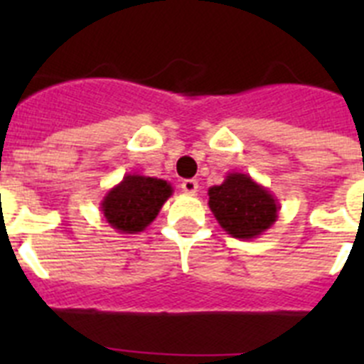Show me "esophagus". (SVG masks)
<instances>
[{"instance_id": "obj_1", "label": "esophagus", "mask_w": 364, "mask_h": 364, "mask_svg": "<svg viewBox=\"0 0 364 364\" xmlns=\"http://www.w3.org/2000/svg\"><path fill=\"white\" fill-rule=\"evenodd\" d=\"M182 191L188 193V195H195V193L198 191V182L193 178L184 180V182H182Z\"/></svg>"}]
</instances>
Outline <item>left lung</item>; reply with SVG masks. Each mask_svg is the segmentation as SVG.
<instances>
[{"label": "left lung", "mask_w": 364, "mask_h": 364, "mask_svg": "<svg viewBox=\"0 0 364 364\" xmlns=\"http://www.w3.org/2000/svg\"><path fill=\"white\" fill-rule=\"evenodd\" d=\"M208 197L222 230L240 240L257 239L268 231L281 210L275 195L244 173H228L220 186L210 188Z\"/></svg>", "instance_id": "left-lung-1"}]
</instances>
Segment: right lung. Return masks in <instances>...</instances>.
I'll return each instance as SVG.
<instances>
[{"label":"right lung","instance_id":"obj_1","mask_svg":"<svg viewBox=\"0 0 364 364\" xmlns=\"http://www.w3.org/2000/svg\"><path fill=\"white\" fill-rule=\"evenodd\" d=\"M171 195L173 188L167 180L129 173L105 193L100 211L112 230L134 235L149 226Z\"/></svg>","mask_w":364,"mask_h":364}]
</instances>
